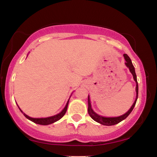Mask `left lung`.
Here are the masks:
<instances>
[{"label":"left lung","instance_id":"8db88e82","mask_svg":"<svg viewBox=\"0 0 157 157\" xmlns=\"http://www.w3.org/2000/svg\"><path fill=\"white\" fill-rule=\"evenodd\" d=\"M124 57H125V65L127 66V67L129 68V70L131 72V74L133 75V77H134V79L135 80V82H136V100H135L134 104L133 105L131 106V108L129 109V111H128L127 113H125V114L122 115L120 117H103L100 116V115L97 114L94 111H93L92 109H91V102H90V98L89 96L88 97V102H89V108H88V112H89V114L90 115L91 118L93 119L94 121H96L99 123L102 124V125H116V124L119 123L121 121H122L123 120L127 117L129 114H130L132 110L134 109L135 105H136V100H137L138 98V82L137 80H136V73H135V68L133 66L132 62H131V60L130 59V57L128 56L127 54H124L123 55Z\"/></svg>","mask_w":157,"mask_h":157}]
</instances>
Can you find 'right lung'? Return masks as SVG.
I'll return each instance as SVG.
<instances>
[{
	"label": "right lung",
	"instance_id": "right-lung-1",
	"mask_svg": "<svg viewBox=\"0 0 157 157\" xmlns=\"http://www.w3.org/2000/svg\"><path fill=\"white\" fill-rule=\"evenodd\" d=\"M68 101H69V100H68ZM68 101L67 102V103H66V107L64 108L63 110L60 113H59L58 114L55 115V116H53V117H47V118H32V117H30L27 116V115L25 114V113H23V115H24V116L26 117L27 119H29V120H31V121L34 122L35 123L40 124V125H49V124L54 123L55 122H57V120H60V119L64 116L65 113H66V111H67ZM21 111L22 112V111H21Z\"/></svg>",
	"mask_w": 157,
	"mask_h": 157
}]
</instances>
